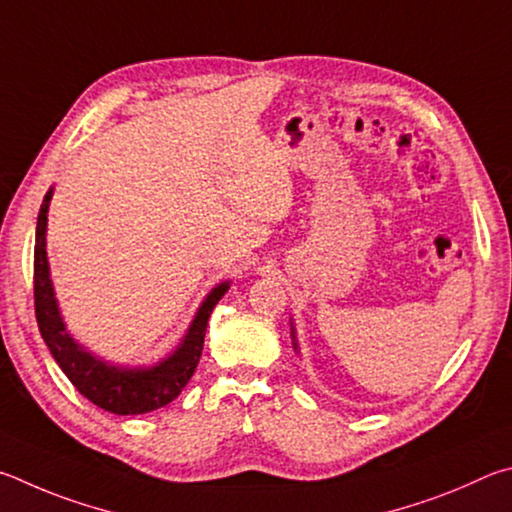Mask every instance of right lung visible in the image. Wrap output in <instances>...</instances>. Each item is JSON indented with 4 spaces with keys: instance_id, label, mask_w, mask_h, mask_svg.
I'll use <instances>...</instances> for the list:
<instances>
[{
    "instance_id": "obj_1",
    "label": "right lung",
    "mask_w": 512,
    "mask_h": 512,
    "mask_svg": "<svg viewBox=\"0 0 512 512\" xmlns=\"http://www.w3.org/2000/svg\"><path fill=\"white\" fill-rule=\"evenodd\" d=\"M51 202V191L44 195L40 206L38 227H35V254H33V299H35V319L44 342H47L53 360L58 362L62 373L67 375L71 384L83 393V396L116 416H134L148 414L159 407L173 402L186 382L191 380L197 362H200L206 324H209L211 310L215 303L227 292L229 283L215 288L193 321L184 344L152 369L143 371H121L114 366L94 360L85 353L74 339L67 335L62 324L60 312L53 299V288L49 281V263H47V211Z\"/></svg>"
}]
</instances>
